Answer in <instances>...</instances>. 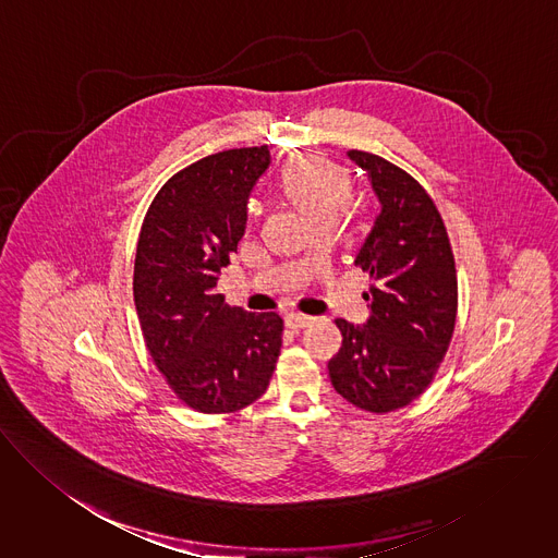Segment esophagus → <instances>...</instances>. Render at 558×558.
Wrapping results in <instances>:
<instances>
[{
    "label": "esophagus",
    "mask_w": 558,
    "mask_h": 558,
    "mask_svg": "<svg viewBox=\"0 0 558 558\" xmlns=\"http://www.w3.org/2000/svg\"><path fill=\"white\" fill-rule=\"evenodd\" d=\"M284 320H287V325H289L291 329H304V327H308L314 318L308 316V314H302V312H289V314L284 316Z\"/></svg>",
    "instance_id": "1"
}]
</instances>
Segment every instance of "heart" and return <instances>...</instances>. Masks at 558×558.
Listing matches in <instances>:
<instances>
[{
  "label": "heart",
  "instance_id": "b5f03b06",
  "mask_svg": "<svg viewBox=\"0 0 558 558\" xmlns=\"http://www.w3.org/2000/svg\"><path fill=\"white\" fill-rule=\"evenodd\" d=\"M284 194L300 205L314 222L336 220L353 194V182L344 167L318 156L300 154L282 171Z\"/></svg>",
  "mask_w": 558,
  "mask_h": 558
}]
</instances>
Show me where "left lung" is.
I'll return each instance as SVG.
<instances>
[{"label":"left lung","mask_w":558,"mask_h":558,"mask_svg":"<svg viewBox=\"0 0 558 558\" xmlns=\"http://www.w3.org/2000/svg\"><path fill=\"white\" fill-rule=\"evenodd\" d=\"M347 156L368 173L380 203L355 265L371 271V318H338L342 347L329 360L333 389L351 404L389 413L411 404L433 383L458 310V280L442 218L407 171L368 151Z\"/></svg>","instance_id":"1"}]
</instances>
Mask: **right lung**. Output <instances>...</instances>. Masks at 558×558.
<instances>
[{"label": "right lung", "instance_id": "add662e5", "mask_svg": "<svg viewBox=\"0 0 558 558\" xmlns=\"http://www.w3.org/2000/svg\"><path fill=\"white\" fill-rule=\"evenodd\" d=\"M269 162L267 145L201 158L160 187L138 233L132 289L145 344L178 398L201 413L252 404L280 355V314L231 308L216 293Z\"/></svg>", "mask_w": 558, "mask_h": 558}]
</instances>
